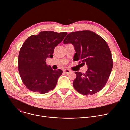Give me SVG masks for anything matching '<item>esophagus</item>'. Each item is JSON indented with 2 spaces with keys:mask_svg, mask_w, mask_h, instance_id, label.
<instances>
[{
  "mask_svg": "<svg viewBox=\"0 0 130 130\" xmlns=\"http://www.w3.org/2000/svg\"><path fill=\"white\" fill-rule=\"evenodd\" d=\"M63 72L65 74H68L71 72V71L70 70H68V69H64V70H63Z\"/></svg>",
  "mask_w": 130,
  "mask_h": 130,
  "instance_id": "34e87169",
  "label": "esophagus"
}]
</instances>
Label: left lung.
<instances>
[{"label":"left lung","mask_w":130,"mask_h":130,"mask_svg":"<svg viewBox=\"0 0 130 130\" xmlns=\"http://www.w3.org/2000/svg\"><path fill=\"white\" fill-rule=\"evenodd\" d=\"M69 43L73 45L76 52L74 60H80L88 67L84 74L75 72L74 88L84 95L100 91L110 77L113 65L111 52L105 40L92 31L83 30L68 34L64 44Z\"/></svg>","instance_id":"1"}]
</instances>
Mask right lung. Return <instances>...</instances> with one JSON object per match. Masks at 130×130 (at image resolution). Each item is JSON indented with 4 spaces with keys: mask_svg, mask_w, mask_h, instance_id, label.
<instances>
[{
    "mask_svg": "<svg viewBox=\"0 0 130 130\" xmlns=\"http://www.w3.org/2000/svg\"><path fill=\"white\" fill-rule=\"evenodd\" d=\"M67 34L44 31L25 40L19 53L18 66L20 76L28 89L45 94L55 87L63 71L53 70L47 65L46 59L53 57L55 48Z\"/></svg>",
    "mask_w": 130,
    "mask_h": 130,
    "instance_id": "obj_1",
    "label": "right lung"
}]
</instances>
